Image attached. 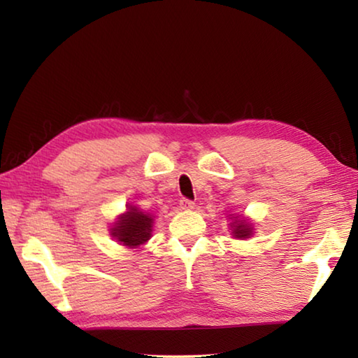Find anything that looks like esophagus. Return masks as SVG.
<instances>
[{"label": "esophagus", "instance_id": "esophagus-1", "mask_svg": "<svg viewBox=\"0 0 358 358\" xmlns=\"http://www.w3.org/2000/svg\"><path fill=\"white\" fill-rule=\"evenodd\" d=\"M180 208L181 210H192L194 208V202L189 201V199H181V201H180Z\"/></svg>", "mask_w": 358, "mask_h": 358}]
</instances>
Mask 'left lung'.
<instances>
[{
	"label": "left lung",
	"mask_w": 358,
	"mask_h": 358,
	"mask_svg": "<svg viewBox=\"0 0 358 358\" xmlns=\"http://www.w3.org/2000/svg\"><path fill=\"white\" fill-rule=\"evenodd\" d=\"M232 216V215H230ZM230 230H232V235L234 238H240V240H245V238H250L252 235V224L245 220V217L241 216H234L232 222H230Z\"/></svg>",
	"instance_id": "8db88e82"
}]
</instances>
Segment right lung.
I'll use <instances>...</instances> for the list:
<instances>
[{
  "label": "right lung",
  "instance_id": "obj_1",
  "mask_svg": "<svg viewBox=\"0 0 358 358\" xmlns=\"http://www.w3.org/2000/svg\"><path fill=\"white\" fill-rule=\"evenodd\" d=\"M153 230V216L138 210L136 205H128V211L118 216V221L110 229V235L120 245L137 248L148 241Z\"/></svg>",
  "mask_w": 358,
  "mask_h": 358
}]
</instances>
